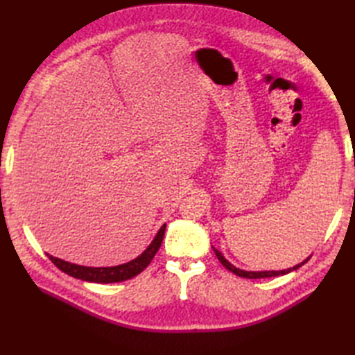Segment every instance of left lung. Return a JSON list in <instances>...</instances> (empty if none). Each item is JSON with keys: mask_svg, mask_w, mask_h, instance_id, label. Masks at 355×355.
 <instances>
[{"mask_svg": "<svg viewBox=\"0 0 355 355\" xmlns=\"http://www.w3.org/2000/svg\"><path fill=\"white\" fill-rule=\"evenodd\" d=\"M213 250H214V253H216V256H218V259L220 261V263H222L225 268H227L228 271L234 272L235 275H239V277H244V278H270V277L284 275V274H288V272H292V271L297 270L299 266H302L305 262L309 261V257H306V259H305L302 263H297V265H295L293 268H287V270H282V271H244V270H240V268H237V266H234L232 263H230L227 259H225L223 254H222L218 249H214V247H213Z\"/></svg>", "mask_w": 355, "mask_h": 355, "instance_id": "left-lung-1", "label": "left lung"}]
</instances>
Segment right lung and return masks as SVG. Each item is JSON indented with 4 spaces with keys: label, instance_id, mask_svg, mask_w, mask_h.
Wrapping results in <instances>:
<instances>
[{
    "label": "right lung",
    "instance_id": "right-lung-1",
    "mask_svg": "<svg viewBox=\"0 0 355 355\" xmlns=\"http://www.w3.org/2000/svg\"><path fill=\"white\" fill-rule=\"evenodd\" d=\"M164 231H166V223L159 228L157 232L155 239L153 243L148 245V249L141 254L137 256L136 259L123 263V265H116V266H99V268H93V266H83V265H75L67 261H62L59 257H53L50 254L49 259L55 263L60 271L65 274L78 278V280L83 282H90V283H120L125 282L128 278H133L137 274H141L145 268L151 263L154 259L155 253L158 252L161 243H163L164 237Z\"/></svg>",
    "mask_w": 355,
    "mask_h": 355
}]
</instances>
